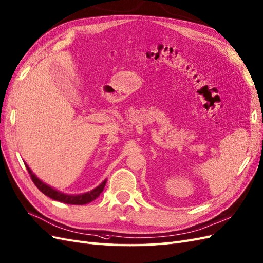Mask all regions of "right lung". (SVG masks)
Segmentation results:
<instances>
[{"mask_svg": "<svg viewBox=\"0 0 263 263\" xmlns=\"http://www.w3.org/2000/svg\"><path fill=\"white\" fill-rule=\"evenodd\" d=\"M25 166H26L27 171L31 177V180L35 183L36 187L44 193L47 197L51 198L52 200L55 201H60L63 203H66V204H74V205H83V204H87V203L94 201L96 198L99 197V194L103 192L107 179H105L103 182H101L98 187L95 189H92L88 192L85 193H81V194H67L63 193L61 191H59L57 189H53L52 187H50L47 183H45L42 180H40L39 178L32 173L31 169L28 167V165L25 163Z\"/></svg>", "mask_w": 263, "mask_h": 263, "instance_id": "right-lung-1", "label": "right lung"}]
</instances>
